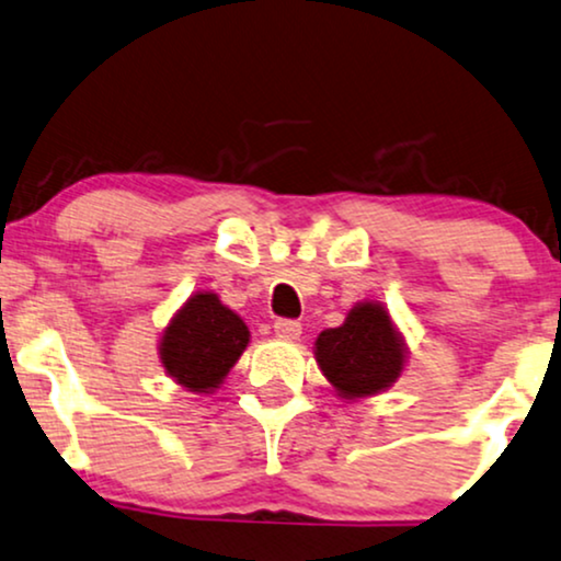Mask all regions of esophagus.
I'll use <instances>...</instances> for the list:
<instances>
[{
  "label": "esophagus",
  "instance_id": "34e87169",
  "mask_svg": "<svg viewBox=\"0 0 561 561\" xmlns=\"http://www.w3.org/2000/svg\"><path fill=\"white\" fill-rule=\"evenodd\" d=\"M275 335L278 337H286V341H296V337L301 335V324L296 320H278L273 324Z\"/></svg>",
  "mask_w": 561,
  "mask_h": 561
}]
</instances>
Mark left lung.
<instances>
[{
	"label": "left lung",
	"mask_w": 561,
	"mask_h": 561,
	"mask_svg": "<svg viewBox=\"0 0 561 561\" xmlns=\"http://www.w3.org/2000/svg\"><path fill=\"white\" fill-rule=\"evenodd\" d=\"M403 335L377 301L351 309L341 328L317 335L314 358L322 375L345 400L369 398L392 387L405 366Z\"/></svg>",
	"instance_id": "1"
}]
</instances>
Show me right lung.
<instances>
[{"mask_svg":"<svg viewBox=\"0 0 561 561\" xmlns=\"http://www.w3.org/2000/svg\"><path fill=\"white\" fill-rule=\"evenodd\" d=\"M249 343V328L216 294L190 296L163 330L161 364L190 392H213L239 362Z\"/></svg>","mask_w":561,"mask_h":561,"instance_id":"1","label":"right lung"}]
</instances>
